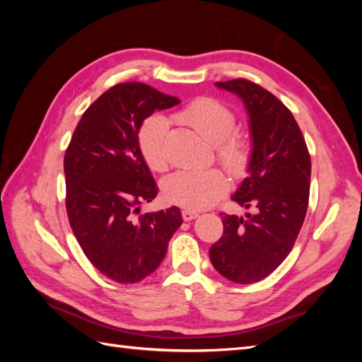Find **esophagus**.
I'll use <instances>...</instances> for the list:
<instances>
[{
    "label": "esophagus",
    "instance_id": "1",
    "mask_svg": "<svg viewBox=\"0 0 362 362\" xmlns=\"http://www.w3.org/2000/svg\"><path fill=\"white\" fill-rule=\"evenodd\" d=\"M199 216V213L194 210H182V218L183 221H193Z\"/></svg>",
    "mask_w": 362,
    "mask_h": 362
}]
</instances>
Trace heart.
Here are the masks:
<instances>
[{"mask_svg": "<svg viewBox=\"0 0 362 362\" xmlns=\"http://www.w3.org/2000/svg\"><path fill=\"white\" fill-rule=\"evenodd\" d=\"M175 119L185 122L210 143H216V158L230 173H243L250 158V140L236 130L235 113L214 98L202 96L175 112ZM169 124L160 113L143 121L138 130V149L152 171H163L169 156L166 148ZM228 182L219 169H179L163 180V194L171 204L191 210L211 206L227 193Z\"/></svg>", "mask_w": 362, "mask_h": 362, "instance_id": "obj_1", "label": "heart"}]
</instances>
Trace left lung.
<instances>
[{
	"label": "left lung",
	"mask_w": 362,
	"mask_h": 362,
	"mask_svg": "<svg viewBox=\"0 0 362 362\" xmlns=\"http://www.w3.org/2000/svg\"><path fill=\"white\" fill-rule=\"evenodd\" d=\"M216 86L243 98L249 112L250 174L232 199L257 213L247 219L221 213L224 232L210 261L230 281L249 284L272 274L294 247L308 210L311 157L296 118L271 91L244 78Z\"/></svg>",
	"instance_id": "left-lung-1"
}]
</instances>
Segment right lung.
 Listing matches in <instances>:
<instances>
[{"instance_id": "add662e5", "label": "right lung", "mask_w": 362, "mask_h": 362, "mask_svg": "<svg viewBox=\"0 0 362 362\" xmlns=\"http://www.w3.org/2000/svg\"><path fill=\"white\" fill-rule=\"evenodd\" d=\"M180 99L141 82L117 83L83 112L64 158L68 221L81 249L110 280L141 281L182 224L177 206L140 213L158 187L138 149L141 122Z\"/></svg>"}]
</instances>
